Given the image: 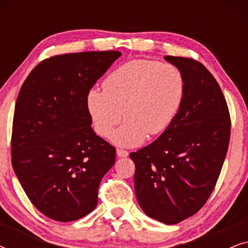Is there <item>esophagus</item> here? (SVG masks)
<instances>
[{"mask_svg":"<svg viewBox=\"0 0 248 248\" xmlns=\"http://www.w3.org/2000/svg\"><path fill=\"white\" fill-rule=\"evenodd\" d=\"M116 155H118V157L124 158V157H127L128 152H127L126 150H123V149H117V150H116Z\"/></svg>","mask_w":248,"mask_h":248,"instance_id":"34e87169","label":"esophagus"}]
</instances>
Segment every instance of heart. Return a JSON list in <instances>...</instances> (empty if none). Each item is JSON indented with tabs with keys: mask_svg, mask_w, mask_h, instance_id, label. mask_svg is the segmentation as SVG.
<instances>
[{
	"mask_svg": "<svg viewBox=\"0 0 248 248\" xmlns=\"http://www.w3.org/2000/svg\"><path fill=\"white\" fill-rule=\"evenodd\" d=\"M184 74L170 63L132 60L108 74L103 90L91 89L87 107L93 127L101 137L114 132L111 140L134 147L147 138L167 130L181 109L185 97Z\"/></svg>",
	"mask_w": 248,
	"mask_h": 248,
	"instance_id": "b5f03b06",
	"label": "heart"
}]
</instances>
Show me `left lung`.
Wrapping results in <instances>:
<instances>
[{"instance_id":"obj_1","label":"left lung","mask_w":248,"mask_h":248,"mask_svg":"<svg viewBox=\"0 0 248 248\" xmlns=\"http://www.w3.org/2000/svg\"><path fill=\"white\" fill-rule=\"evenodd\" d=\"M165 60L184 74V100L167 130L130 158L139 205L150 218L174 225L195 215L211 195L232 123L221 88L202 63L178 56Z\"/></svg>"}]
</instances>
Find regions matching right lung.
<instances>
[{
  "label": "right lung",
  "mask_w": 248,
  "mask_h": 248,
  "mask_svg": "<svg viewBox=\"0 0 248 248\" xmlns=\"http://www.w3.org/2000/svg\"><path fill=\"white\" fill-rule=\"evenodd\" d=\"M122 54L117 50L56 55L40 62L16 98L12 167L38 211L61 222L97 206L98 188L116 149L91 127L87 97Z\"/></svg>",
  "instance_id": "add662e5"
}]
</instances>
